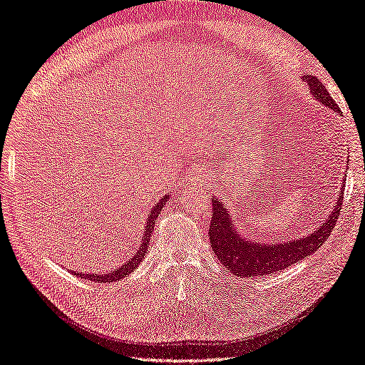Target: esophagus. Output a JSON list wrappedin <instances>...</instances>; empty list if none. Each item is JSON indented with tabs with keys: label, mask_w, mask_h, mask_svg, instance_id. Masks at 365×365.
<instances>
[{
	"label": "esophagus",
	"mask_w": 365,
	"mask_h": 365,
	"mask_svg": "<svg viewBox=\"0 0 365 365\" xmlns=\"http://www.w3.org/2000/svg\"><path fill=\"white\" fill-rule=\"evenodd\" d=\"M200 175H202V171H194V173H191V175L188 177V180H190V182H197V180L200 179Z\"/></svg>",
	"instance_id": "1"
}]
</instances>
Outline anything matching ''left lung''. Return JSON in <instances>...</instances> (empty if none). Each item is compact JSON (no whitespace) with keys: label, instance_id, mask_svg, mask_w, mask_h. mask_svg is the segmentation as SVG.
<instances>
[{"label":"left lung","instance_id":"obj_1","mask_svg":"<svg viewBox=\"0 0 365 365\" xmlns=\"http://www.w3.org/2000/svg\"><path fill=\"white\" fill-rule=\"evenodd\" d=\"M303 81L308 83L309 90L316 99L334 112L339 110L336 101L329 96L327 88L316 76H304ZM344 190V188H342ZM344 200V191L339 194L336 207L327 222L317 228V232L311 233L307 238H299L283 244H257L240 238L238 233L233 230L232 217L225 211L224 203L213 199V211H211V222L208 228L211 249L215 250L217 259H221L225 269L230 270L238 277H258L272 275L286 267H289L300 259L307 258L314 253L320 245L328 240V236L334 230L337 217L341 215Z\"/></svg>","mask_w":365,"mask_h":365}]
</instances>
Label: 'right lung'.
<instances>
[{
    "label": "right lung",
    "mask_w": 365,
    "mask_h": 365,
    "mask_svg": "<svg viewBox=\"0 0 365 365\" xmlns=\"http://www.w3.org/2000/svg\"><path fill=\"white\" fill-rule=\"evenodd\" d=\"M168 199H169V196L166 194V196L160 199V202L155 203V207L150 210V216L148 219V227L144 228V230H146V232H144V233H146V235H144V241L140 245V250L135 253V257L130 261H127L125 264L121 266L120 269L112 270V272H110V274H76V275H78V277H86V278L91 279V282L110 283V282H116V279H121L123 277L129 275L133 269H137L138 267V262L144 258V255H146V250L149 247V241H150V235H152V232H154L155 221H157L160 211H162V208H163V205H165Z\"/></svg>",
    "instance_id": "1"
}]
</instances>
